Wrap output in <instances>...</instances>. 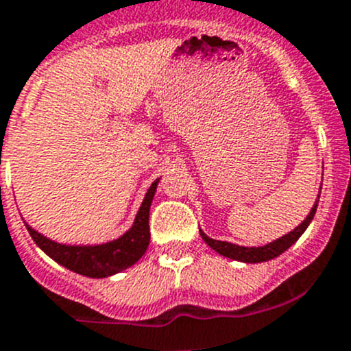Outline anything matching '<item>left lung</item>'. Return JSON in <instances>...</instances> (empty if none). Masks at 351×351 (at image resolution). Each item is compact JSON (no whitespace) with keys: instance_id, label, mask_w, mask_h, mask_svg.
<instances>
[{"instance_id":"left-lung-1","label":"left lung","mask_w":351,"mask_h":351,"mask_svg":"<svg viewBox=\"0 0 351 351\" xmlns=\"http://www.w3.org/2000/svg\"><path fill=\"white\" fill-rule=\"evenodd\" d=\"M317 203H319V198H317L315 205L312 206L310 213L306 215V219L300 223L298 228L293 229L289 234L282 236V238L276 239V241L269 243L265 246H258V248H246V246H238V245H232V243L228 241H217V239L208 238L205 232L199 231L202 234L203 241L210 246L212 250H215L217 253L220 255L228 256V258L232 260H239V262H246V263H258V262H267V260H272L276 256H279L281 253H285L300 236L305 232V229L308 228V223L312 222L313 215H315V210H317Z\"/></svg>"}]
</instances>
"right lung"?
<instances>
[{
    "mask_svg": "<svg viewBox=\"0 0 351 351\" xmlns=\"http://www.w3.org/2000/svg\"><path fill=\"white\" fill-rule=\"evenodd\" d=\"M156 182L149 186L146 193L143 205L136 215L134 226L129 229L122 238L110 241L106 245L98 246H66L58 245V243L46 239L34 229L27 228L29 234L36 241V245L51 256L55 262L73 272L88 276V278H108L112 274L120 272V270L128 269L134 265L149 245V205H152L153 195H155Z\"/></svg>",
    "mask_w": 351,
    "mask_h": 351,
    "instance_id": "right-lung-1",
    "label": "right lung"
}]
</instances>
